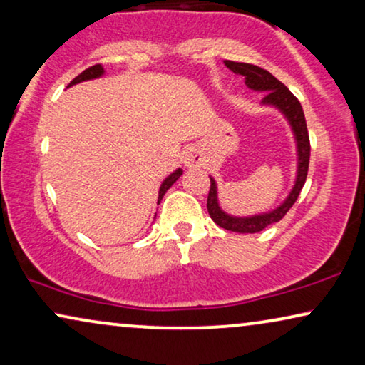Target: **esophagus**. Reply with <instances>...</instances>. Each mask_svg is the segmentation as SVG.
<instances>
[{"instance_id":"1","label":"esophagus","mask_w":365,"mask_h":365,"mask_svg":"<svg viewBox=\"0 0 365 365\" xmlns=\"http://www.w3.org/2000/svg\"><path fill=\"white\" fill-rule=\"evenodd\" d=\"M182 162H183V165L187 167V168L200 167L203 163L202 153H200V150H197V148H187V150L183 152Z\"/></svg>"}]
</instances>
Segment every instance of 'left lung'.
<instances>
[{
  "label": "left lung",
  "instance_id": "obj_1",
  "mask_svg": "<svg viewBox=\"0 0 365 365\" xmlns=\"http://www.w3.org/2000/svg\"><path fill=\"white\" fill-rule=\"evenodd\" d=\"M225 66L235 74H240L245 78V84L255 92H264L263 101H261V107H273L284 117L287 125L294 137L296 145V177L294 183L286 195V198L274 208L268 210V212H261L255 215H246V217H240V215H232L225 212L220 205L218 200V185L217 180L210 175V193L207 200V208L210 217L218 227L230 232L236 233H258L263 232L266 227L279 222L284 215L289 212V208L294 205V202L299 197L302 187H304L307 168H309V135H307V127L304 112L299 101L291 94V91L274 78L268 71L258 68V66L246 64V63H235V61H225Z\"/></svg>",
  "mask_w": 365,
  "mask_h": 365
}]
</instances>
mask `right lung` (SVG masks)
Here are the masks:
<instances>
[{
  "label": "right lung",
  "instance_id": "add662e5",
  "mask_svg": "<svg viewBox=\"0 0 365 365\" xmlns=\"http://www.w3.org/2000/svg\"><path fill=\"white\" fill-rule=\"evenodd\" d=\"M106 74V71H104V68H102L101 64H96V66H92V68H89V69H86L84 73H81L78 78H76L73 82H71L69 84V87L71 86H76V84H79V82H86V81H92V79H99V78H102V76ZM183 173V170L182 168H177V170H173L170 175H168L165 180L162 182V185H160V188H158V200H157V205L162 202V198H163V195L167 193V190L172 187L173 183H175L178 178H180V175Z\"/></svg>",
  "mask_w": 365,
  "mask_h": 365
}]
</instances>
